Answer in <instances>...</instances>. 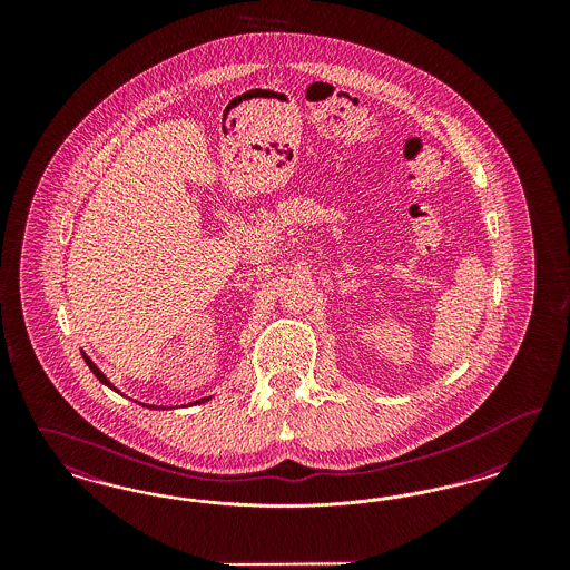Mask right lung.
Instances as JSON below:
<instances>
[{
  "label": "right lung",
  "mask_w": 570,
  "mask_h": 570,
  "mask_svg": "<svg viewBox=\"0 0 570 570\" xmlns=\"http://www.w3.org/2000/svg\"><path fill=\"white\" fill-rule=\"evenodd\" d=\"M81 354L82 358H85V363H87V367H89V370L94 372V376H96V379L100 380V382H102L105 386H109V389H112L115 393L124 395V393H121V391H119V389H117V386H115V384H112V382H110V380L107 379V374H102V370H100V367H98V365H96V363H94V361H91V358H89L87 354L82 353V351ZM124 397H126V395H124ZM209 400H214V395H209V397H200V400H196V402H191V404H186V406H196V404H205V402H209ZM132 402H136V400H132ZM136 404H138V406L147 407V410H168V407H170L154 406V404H142V402H136Z\"/></svg>",
  "instance_id": "right-lung-1"
}]
</instances>
